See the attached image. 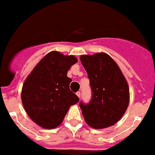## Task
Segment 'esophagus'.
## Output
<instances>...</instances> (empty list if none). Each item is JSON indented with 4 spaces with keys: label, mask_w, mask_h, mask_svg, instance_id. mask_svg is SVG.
Masks as SVG:
<instances>
[{
    "label": "esophagus",
    "mask_w": 155,
    "mask_h": 155,
    "mask_svg": "<svg viewBox=\"0 0 155 155\" xmlns=\"http://www.w3.org/2000/svg\"><path fill=\"white\" fill-rule=\"evenodd\" d=\"M76 95H77L79 97H80V96H81V93L79 92V91H78V92H76Z\"/></svg>",
    "instance_id": "34e87169"
}]
</instances>
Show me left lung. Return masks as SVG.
Wrapping results in <instances>:
<instances>
[{
	"label": "left lung",
	"mask_w": 155,
	"mask_h": 155,
	"mask_svg": "<svg viewBox=\"0 0 155 155\" xmlns=\"http://www.w3.org/2000/svg\"><path fill=\"white\" fill-rule=\"evenodd\" d=\"M92 97L89 103L79 102L86 122L94 129L113 126L124 115L130 101L127 82L118 64L105 53L82 55Z\"/></svg>",
	"instance_id": "obj_1"
}]
</instances>
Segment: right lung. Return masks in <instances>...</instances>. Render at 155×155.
I'll return each instance as SVG.
<instances>
[{
  "mask_svg": "<svg viewBox=\"0 0 155 155\" xmlns=\"http://www.w3.org/2000/svg\"><path fill=\"white\" fill-rule=\"evenodd\" d=\"M77 62L72 55L58 51L46 54L24 82L21 102L34 122L44 129H54L62 122L70 106L79 101L70 91L72 79L67 76L69 68Z\"/></svg>",
  "mask_w": 155,
  "mask_h": 155,
  "instance_id": "obj_1",
  "label": "right lung"
}]
</instances>
